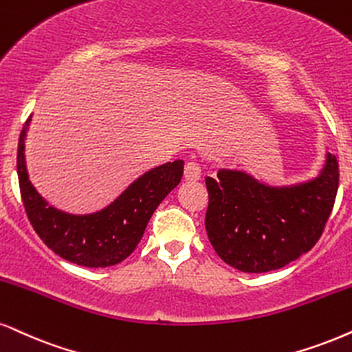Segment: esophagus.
I'll return each mask as SVG.
<instances>
[{"label": "esophagus", "instance_id": "34e87169", "mask_svg": "<svg viewBox=\"0 0 352 352\" xmlns=\"http://www.w3.org/2000/svg\"><path fill=\"white\" fill-rule=\"evenodd\" d=\"M201 166L196 162H188L184 166V179L186 181H197L201 179Z\"/></svg>", "mask_w": 352, "mask_h": 352}]
</instances>
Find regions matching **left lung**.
Returning a JSON list of instances; mask_svg holds the SVG:
<instances>
[{
	"label": "left lung",
	"mask_w": 352,
	"mask_h": 352,
	"mask_svg": "<svg viewBox=\"0 0 352 352\" xmlns=\"http://www.w3.org/2000/svg\"><path fill=\"white\" fill-rule=\"evenodd\" d=\"M206 230L215 253L243 272H269L296 261L322 236L340 184L335 155L314 179L267 186L236 169L206 177Z\"/></svg>",
	"instance_id": "1"
}]
</instances>
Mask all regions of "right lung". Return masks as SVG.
I'll use <instances>...</instances> for the list:
<instances>
[{"mask_svg":"<svg viewBox=\"0 0 352 352\" xmlns=\"http://www.w3.org/2000/svg\"><path fill=\"white\" fill-rule=\"evenodd\" d=\"M25 120L17 143V177L29 222L41 240L67 261L85 267H107L124 261L142 240L148 220L164 197L179 184L183 160L151 168L104 209L75 215L49 206L29 181L25 166Z\"/></svg>","mask_w":352,"mask_h":352,"instance_id":"obj_1","label":"right lung"}]
</instances>
